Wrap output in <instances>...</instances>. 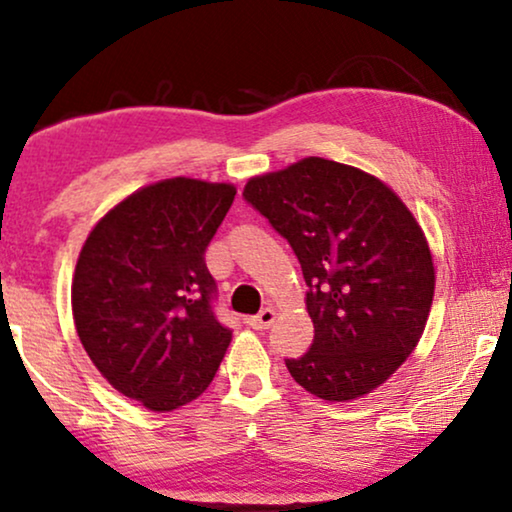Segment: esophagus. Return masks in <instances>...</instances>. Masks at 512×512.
Masks as SVG:
<instances>
[{"label":"esophagus","mask_w":512,"mask_h":512,"mask_svg":"<svg viewBox=\"0 0 512 512\" xmlns=\"http://www.w3.org/2000/svg\"><path fill=\"white\" fill-rule=\"evenodd\" d=\"M272 321H275V310H272V307H265V310L258 312L256 317H249L247 324L251 328H256V331H265V328L272 326Z\"/></svg>","instance_id":"obj_1"}]
</instances>
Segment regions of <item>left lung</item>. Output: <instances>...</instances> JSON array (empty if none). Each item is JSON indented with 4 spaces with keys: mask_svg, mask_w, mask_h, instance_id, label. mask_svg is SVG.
<instances>
[{
    "mask_svg": "<svg viewBox=\"0 0 512 512\" xmlns=\"http://www.w3.org/2000/svg\"><path fill=\"white\" fill-rule=\"evenodd\" d=\"M242 195L303 268L314 340L286 359L293 380L331 403L387 382L422 338L436 291L415 214L382 179L319 156L251 177Z\"/></svg>",
    "mask_w": 512,
    "mask_h": 512,
    "instance_id": "obj_1",
    "label": "left lung"
}]
</instances>
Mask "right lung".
Listing matches in <instances>:
<instances>
[{"instance_id": "obj_1", "label": "right lung", "mask_w": 512, "mask_h": 512, "mask_svg": "<svg viewBox=\"0 0 512 512\" xmlns=\"http://www.w3.org/2000/svg\"><path fill=\"white\" fill-rule=\"evenodd\" d=\"M237 188L163 179L109 209L83 242L72 314L90 361L153 412L191 403L214 380L233 333L216 321L205 249Z\"/></svg>"}]
</instances>
